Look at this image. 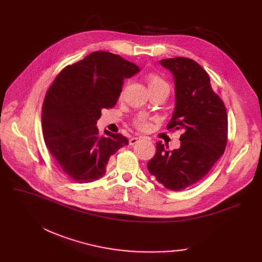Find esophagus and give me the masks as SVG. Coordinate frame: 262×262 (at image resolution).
Masks as SVG:
<instances>
[{
  "label": "esophagus",
  "mask_w": 262,
  "mask_h": 262,
  "mask_svg": "<svg viewBox=\"0 0 262 262\" xmlns=\"http://www.w3.org/2000/svg\"><path fill=\"white\" fill-rule=\"evenodd\" d=\"M139 140H140V138H137V137H133V138L129 139V145L136 144L137 142H139Z\"/></svg>",
  "instance_id": "esophagus-1"
}]
</instances>
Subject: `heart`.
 Returning <instances> with one entry per match:
<instances>
[{
	"mask_svg": "<svg viewBox=\"0 0 262 262\" xmlns=\"http://www.w3.org/2000/svg\"><path fill=\"white\" fill-rule=\"evenodd\" d=\"M146 81L149 91H162L167 94L170 93V85L160 75L156 73H150L146 76ZM134 125L139 130H147L150 126V123L145 118H139L134 122Z\"/></svg>",
	"mask_w": 262,
	"mask_h": 262,
	"instance_id": "1",
	"label": "heart"
}]
</instances>
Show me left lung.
Segmentation results:
<instances>
[{"label": "left lung", "mask_w": 262, "mask_h": 262, "mask_svg": "<svg viewBox=\"0 0 262 262\" xmlns=\"http://www.w3.org/2000/svg\"><path fill=\"white\" fill-rule=\"evenodd\" d=\"M160 64L171 71L175 82V109L167 129H181L183 135L177 149L157 142L147 170L164 188L181 191L201 181L223 155L228 120L223 101L198 62L175 57Z\"/></svg>", "instance_id": "obj_1"}]
</instances>
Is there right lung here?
<instances>
[{
    "label": "right lung",
    "mask_w": 262,
    "mask_h": 262,
    "mask_svg": "<svg viewBox=\"0 0 262 262\" xmlns=\"http://www.w3.org/2000/svg\"><path fill=\"white\" fill-rule=\"evenodd\" d=\"M139 67L117 54L93 52L67 66L50 86L42 105V133L49 152L69 177L79 184L100 180L109 158L128 144L126 137L105 130L96 122L113 108L123 81Z\"/></svg>",
    "instance_id": "add662e5"
}]
</instances>
